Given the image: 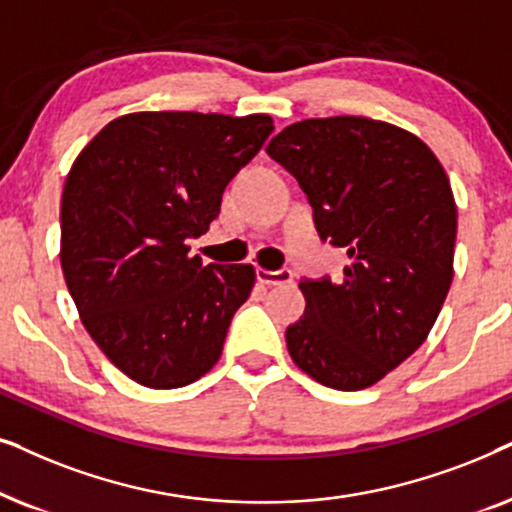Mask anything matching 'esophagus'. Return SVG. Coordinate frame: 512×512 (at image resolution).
I'll return each instance as SVG.
<instances>
[{"label":"esophagus","mask_w":512,"mask_h":512,"mask_svg":"<svg viewBox=\"0 0 512 512\" xmlns=\"http://www.w3.org/2000/svg\"><path fill=\"white\" fill-rule=\"evenodd\" d=\"M257 281H260L262 285H283V283H292V271H290V269H281V271L257 269Z\"/></svg>","instance_id":"esophagus-1"}]
</instances>
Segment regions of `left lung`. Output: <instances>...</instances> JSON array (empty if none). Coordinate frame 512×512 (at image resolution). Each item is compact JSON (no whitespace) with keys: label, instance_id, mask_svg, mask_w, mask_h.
I'll return each instance as SVG.
<instances>
[{"label":"left lung","instance_id":"1","mask_svg":"<svg viewBox=\"0 0 512 512\" xmlns=\"http://www.w3.org/2000/svg\"><path fill=\"white\" fill-rule=\"evenodd\" d=\"M269 156L297 177L323 241L346 248L344 278L302 281L290 358L318 384L360 391L426 342L454 278L456 203L417 135L365 117L304 119Z\"/></svg>","mask_w":512,"mask_h":512}]
</instances>
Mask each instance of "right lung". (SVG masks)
I'll return each instance as SVG.
<instances>
[{
  "mask_svg": "<svg viewBox=\"0 0 512 512\" xmlns=\"http://www.w3.org/2000/svg\"><path fill=\"white\" fill-rule=\"evenodd\" d=\"M271 131L269 114L135 112L74 159L60 203L67 290L93 342L140 386H187L220 360L255 267H203L187 238L206 234Z\"/></svg>",
  "mask_w": 512,
  "mask_h": 512,
  "instance_id": "obj_1",
  "label": "right lung"
}]
</instances>
